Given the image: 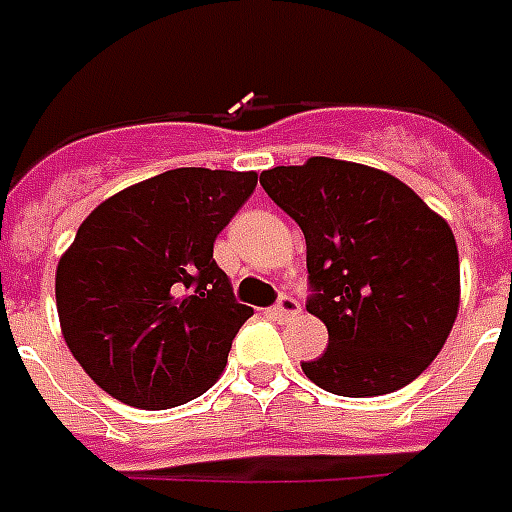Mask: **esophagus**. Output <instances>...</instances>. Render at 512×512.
Instances as JSON below:
<instances>
[{
  "label": "esophagus",
  "instance_id": "obj_1",
  "mask_svg": "<svg viewBox=\"0 0 512 512\" xmlns=\"http://www.w3.org/2000/svg\"><path fill=\"white\" fill-rule=\"evenodd\" d=\"M299 313H302V307H299V302H294L291 297H283L278 302V307H272V315H275L278 321H291V318H297Z\"/></svg>",
  "mask_w": 512,
  "mask_h": 512
}]
</instances>
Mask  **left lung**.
Wrapping results in <instances>:
<instances>
[{
	"label": "left lung",
	"mask_w": 512,
	"mask_h": 512,
	"mask_svg": "<svg viewBox=\"0 0 512 512\" xmlns=\"http://www.w3.org/2000/svg\"><path fill=\"white\" fill-rule=\"evenodd\" d=\"M305 234L313 297L329 332L302 372L340 397L413 383L443 351L459 313V251L448 221L383 169L313 156L261 172Z\"/></svg>",
	"instance_id": "1"
}]
</instances>
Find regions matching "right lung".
Returning <instances> with one entry per match:
<instances>
[{"label": "right lung", "instance_id": "obj_1", "mask_svg": "<svg viewBox=\"0 0 512 512\" xmlns=\"http://www.w3.org/2000/svg\"><path fill=\"white\" fill-rule=\"evenodd\" d=\"M259 183L256 172L180 167L107 197L56 267L64 343L124 405L167 410L221 378L237 305L213 242Z\"/></svg>", "mask_w": 512, "mask_h": 512}]
</instances>
